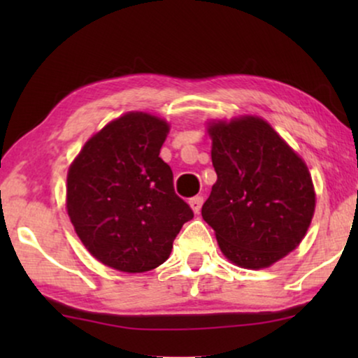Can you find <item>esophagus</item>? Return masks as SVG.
<instances>
[{"label":"esophagus","instance_id":"obj_1","mask_svg":"<svg viewBox=\"0 0 358 358\" xmlns=\"http://www.w3.org/2000/svg\"><path fill=\"white\" fill-rule=\"evenodd\" d=\"M202 202H203L202 197H194L189 200V205H190V208H192L194 213L200 212V208H202Z\"/></svg>","mask_w":358,"mask_h":358}]
</instances>
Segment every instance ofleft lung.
Listing matches in <instances>:
<instances>
[{
    "label": "left lung",
    "instance_id": "left-lung-1",
    "mask_svg": "<svg viewBox=\"0 0 358 358\" xmlns=\"http://www.w3.org/2000/svg\"><path fill=\"white\" fill-rule=\"evenodd\" d=\"M217 182L202 207L234 266L267 268L300 246L316 207L300 155L262 117L208 120Z\"/></svg>",
    "mask_w": 358,
    "mask_h": 358
}]
</instances>
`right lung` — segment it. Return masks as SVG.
Instances as JSON below:
<instances>
[{
  "instance_id": "add662e5",
  "label": "right lung",
  "mask_w": 358,
  "mask_h": 358,
  "mask_svg": "<svg viewBox=\"0 0 358 358\" xmlns=\"http://www.w3.org/2000/svg\"><path fill=\"white\" fill-rule=\"evenodd\" d=\"M169 124L131 110L86 141L66 176V212L85 248L119 272L140 273L168 261L192 210L159 158Z\"/></svg>"
}]
</instances>
